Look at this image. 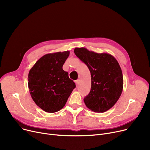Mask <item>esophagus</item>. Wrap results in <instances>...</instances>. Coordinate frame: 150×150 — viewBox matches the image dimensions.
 <instances>
[{
  "instance_id": "34e87169",
  "label": "esophagus",
  "mask_w": 150,
  "mask_h": 150,
  "mask_svg": "<svg viewBox=\"0 0 150 150\" xmlns=\"http://www.w3.org/2000/svg\"><path fill=\"white\" fill-rule=\"evenodd\" d=\"M75 84H76V86H78V85H79V83H80V80H76V81H75Z\"/></svg>"
}]
</instances>
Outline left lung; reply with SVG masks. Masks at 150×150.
<instances>
[{"mask_svg":"<svg viewBox=\"0 0 150 150\" xmlns=\"http://www.w3.org/2000/svg\"><path fill=\"white\" fill-rule=\"evenodd\" d=\"M74 53L84 62L91 74V89L84 98L86 106L96 112H105L119 99L123 88V78L119 62L106 53H97L84 47Z\"/></svg>","mask_w":150,"mask_h":150,"instance_id":"obj_1","label":"left lung"}]
</instances>
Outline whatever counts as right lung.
Returning a JSON list of instances; mask_svg holds the SVG:
<instances>
[{"label":"right lung","mask_w":150,"mask_h":150,"mask_svg":"<svg viewBox=\"0 0 150 150\" xmlns=\"http://www.w3.org/2000/svg\"><path fill=\"white\" fill-rule=\"evenodd\" d=\"M69 54V51L46 54L29 71L28 85L31 97L45 112L59 111L75 88V83L62 69Z\"/></svg>","instance_id":"add662e5"}]
</instances>
